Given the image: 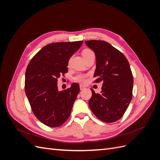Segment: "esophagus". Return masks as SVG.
Here are the masks:
<instances>
[{"label": "esophagus", "instance_id": "1", "mask_svg": "<svg viewBox=\"0 0 160 160\" xmlns=\"http://www.w3.org/2000/svg\"><path fill=\"white\" fill-rule=\"evenodd\" d=\"M85 89V86L82 85H80V89H81V90H83V89Z\"/></svg>", "mask_w": 160, "mask_h": 160}]
</instances>
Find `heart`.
Returning a JSON list of instances; mask_svg holds the SVG:
<instances>
[{
  "label": "heart",
  "instance_id": "heart-1",
  "mask_svg": "<svg viewBox=\"0 0 160 160\" xmlns=\"http://www.w3.org/2000/svg\"><path fill=\"white\" fill-rule=\"evenodd\" d=\"M91 51V50L89 49H85L83 51V52H82V54H85L86 52H88ZM86 78H87V75H84V74H79V75H77L75 77V80L77 82H79V83H85V81H86Z\"/></svg>",
  "mask_w": 160,
  "mask_h": 160
}]
</instances>
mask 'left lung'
I'll use <instances>...</instances> for the list:
<instances>
[{
    "label": "left lung",
    "instance_id": "obj_1",
    "mask_svg": "<svg viewBox=\"0 0 160 160\" xmlns=\"http://www.w3.org/2000/svg\"><path fill=\"white\" fill-rule=\"evenodd\" d=\"M85 44L95 53V83L103 81L100 93L91 89L89 108L103 122H115L123 117L132 99L133 79L129 62L108 42L91 40Z\"/></svg>",
    "mask_w": 160,
    "mask_h": 160
}]
</instances>
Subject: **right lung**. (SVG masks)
I'll return each instance as SVG.
<instances>
[{
    "label": "right lung",
    "mask_w": 160,
    "mask_h": 160,
    "mask_svg": "<svg viewBox=\"0 0 160 160\" xmlns=\"http://www.w3.org/2000/svg\"><path fill=\"white\" fill-rule=\"evenodd\" d=\"M83 41L50 43L43 47L28 63L25 89L35 117L47 126L57 128L69 118L79 93V85L59 91L57 79L68 71L69 60Z\"/></svg>",
    "instance_id": "right-lung-1"
}]
</instances>
